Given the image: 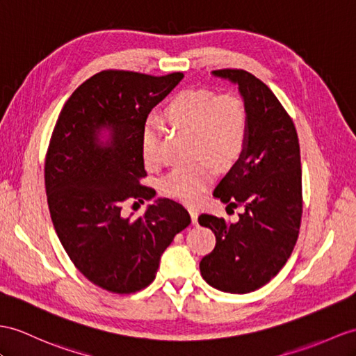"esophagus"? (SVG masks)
Wrapping results in <instances>:
<instances>
[{
  "instance_id": "obj_1",
  "label": "esophagus",
  "mask_w": 356,
  "mask_h": 356,
  "mask_svg": "<svg viewBox=\"0 0 356 356\" xmlns=\"http://www.w3.org/2000/svg\"><path fill=\"white\" fill-rule=\"evenodd\" d=\"M188 213H190V218H192V223L193 225H197V210H195V208H188Z\"/></svg>"
}]
</instances>
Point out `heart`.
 Instances as JSON below:
<instances>
[{"mask_svg":"<svg viewBox=\"0 0 356 356\" xmlns=\"http://www.w3.org/2000/svg\"><path fill=\"white\" fill-rule=\"evenodd\" d=\"M172 125L195 134V152L218 166L234 163L245 148L248 137V113L243 101L234 95H218L210 90H184L166 108ZM142 159L146 164L159 161V134L154 125L142 136ZM211 179L205 163L172 169L161 178V192L178 201L192 204L201 197Z\"/></svg>","mask_w":356,"mask_h":356,"instance_id":"obj_1","label":"heart"}]
</instances>
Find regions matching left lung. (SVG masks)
<instances>
[{
    "mask_svg": "<svg viewBox=\"0 0 356 356\" xmlns=\"http://www.w3.org/2000/svg\"><path fill=\"white\" fill-rule=\"evenodd\" d=\"M236 84L248 113V137L238 160L214 188L228 207L243 205L238 222L201 214L199 223L216 236V246L199 268L225 293H250L270 281L296 245L302 218V169L298 133L278 98L241 69L213 71Z\"/></svg>",
    "mask_w": 356,
    "mask_h": 356,
    "instance_id": "1",
    "label": "left lung"
}]
</instances>
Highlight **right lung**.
I'll return each mask as SVG.
<instances>
[{"mask_svg":"<svg viewBox=\"0 0 356 356\" xmlns=\"http://www.w3.org/2000/svg\"><path fill=\"white\" fill-rule=\"evenodd\" d=\"M183 78L102 71L58 115L45 160L51 220L75 267L104 290L134 293L149 285L161 254L190 223L183 205L161 197L138 219L122 214L128 199L155 195L138 184L146 177V118Z\"/></svg>","mask_w":356,"mask_h":356,"instance_id":"obj_1","label":"right lung"}]
</instances>
